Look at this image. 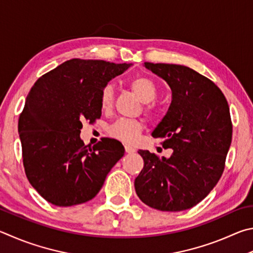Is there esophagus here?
<instances>
[{
  "label": "esophagus",
  "instance_id": "esophagus-1",
  "mask_svg": "<svg viewBox=\"0 0 253 253\" xmlns=\"http://www.w3.org/2000/svg\"><path fill=\"white\" fill-rule=\"evenodd\" d=\"M126 153H134L135 152V149L133 148V147H131V145H129V144H126Z\"/></svg>",
  "mask_w": 253,
  "mask_h": 253
}]
</instances>
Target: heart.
<instances>
[{
  "label": "heart",
  "instance_id": "obj_1",
  "mask_svg": "<svg viewBox=\"0 0 253 253\" xmlns=\"http://www.w3.org/2000/svg\"><path fill=\"white\" fill-rule=\"evenodd\" d=\"M130 87L132 88L136 96L143 102V103H150L158 95L157 85L151 79L147 77H136L130 81ZM101 106L102 109H109L113 102V87L106 85L101 92ZM147 110L151 112L153 110L152 105H148ZM142 131V124L136 120L130 119H120L110 126V134L113 138L121 140L126 143H133L138 139L139 134Z\"/></svg>",
  "mask_w": 253,
  "mask_h": 253
}]
</instances>
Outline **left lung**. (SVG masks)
<instances>
[{"label": "left lung", "instance_id": "8db88e82", "mask_svg": "<svg viewBox=\"0 0 253 253\" xmlns=\"http://www.w3.org/2000/svg\"><path fill=\"white\" fill-rule=\"evenodd\" d=\"M144 66L171 88V104L152 136L173 152L167 159L139 150L144 167L135 178V192L153 209L183 211L202 201L222 175L232 140L229 105L211 80L188 66Z\"/></svg>", "mask_w": 253, "mask_h": 253}]
</instances>
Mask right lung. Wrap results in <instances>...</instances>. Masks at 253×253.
Wrapping results in <instances>:
<instances>
[{
    "label": "right lung",
    "mask_w": 253,
    "mask_h": 253,
    "mask_svg": "<svg viewBox=\"0 0 253 253\" xmlns=\"http://www.w3.org/2000/svg\"><path fill=\"white\" fill-rule=\"evenodd\" d=\"M132 64L72 59L42 75L26 96L19 119L25 174L47 202L71 207L94 198L124 156L119 141L93 147L80 138L82 122L102 114L101 92Z\"/></svg>",
    "instance_id": "right-lung-1"
}]
</instances>
